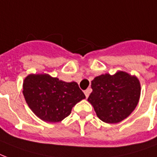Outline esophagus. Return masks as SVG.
<instances>
[{
	"instance_id": "obj_1",
	"label": "esophagus",
	"mask_w": 157,
	"mask_h": 157,
	"mask_svg": "<svg viewBox=\"0 0 157 157\" xmlns=\"http://www.w3.org/2000/svg\"><path fill=\"white\" fill-rule=\"evenodd\" d=\"M91 92V89H87L84 91V94L86 96V98H88V96H89V93Z\"/></svg>"
}]
</instances>
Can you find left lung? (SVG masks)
I'll list each match as a JSON object with an SVG mask.
<instances>
[{
  "label": "left lung",
  "mask_w": 157,
  "mask_h": 157,
  "mask_svg": "<svg viewBox=\"0 0 157 157\" xmlns=\"http://www.w3.org/2000/svg\"><path fill=\"white\" fill-rule=\"evenodd\" d=\"M87 98L98 117L107 124H116L135 109L141 95V85L135 75L119 70L94 78Z\"/></svg>",
  "instance_id": "obj_1"
}]
</instances>
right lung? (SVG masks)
I'll return each instance as SVG.
<instances>
[{
	"label": "right lung",
	"mask_w": 157,
	"mask_h": 157,
	"mask_svg": "<svg viewBox=\"0 0 157 157\" xmlns=\"http://www.w3.org/2000/svg\"><path fill=\"white\" fill-rule=\"evenodd\" d=\"M23 94L33 112L48 123L62 121L86 98L76 82H65L47 74L28 75L23 82Z\"/></svg>",
	"instance_id": "obj_1"
}]
</instances>
